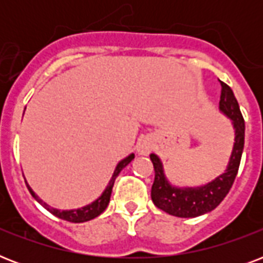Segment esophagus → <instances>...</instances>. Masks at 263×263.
Listing matches in <instances>:
<instances>
[{
  "label": "esophagus",
  "instance_id": "obj_1",
  "mask_svg": "<svg viewBox=\"0 0 263 263\" xmlns=\"http://www.w3.org/2000/svg\"><path fill=\"white\" fill-rule=\"evenodd\" d=\"M136 150H138V153H139L140 156H147V154H150V152L153 150L152 139H150V138H142V139L138 142Z\"/></svg>",
  "mask_w": 263,
  "mask_h": 263
}]
</instances>
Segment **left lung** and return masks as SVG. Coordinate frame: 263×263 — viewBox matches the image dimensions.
<instances>
[{
    "label": "left lung",
    "mask_w": 263,
    "mask_h": 263,
    "mask_svg": "<svg viewBox=\"0 0 263 263\" xmlns=\"http://www.w3.org/2000/svg\"><path fill=\"white\" fill-rule=\"evenodd\" d=\"M220 110L232 120L235 128V144L228 168L225 173L213 180L212 183L198 188L173 187L165 177L160 158L156 154H150V160L154 165L156 173L152 187V199L157 208L171 216L188 218L212 212L213 209H216L224 200L232 187L245 147V119L241 116L240 107L232 88L224 82H221Z\"/></svg>",
    "instance_id": "left-lung-1"
}]
</instances>
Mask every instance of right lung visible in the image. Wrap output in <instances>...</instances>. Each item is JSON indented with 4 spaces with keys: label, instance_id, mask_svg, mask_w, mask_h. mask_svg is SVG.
Returning a JSON list of instances; mask_svg holds the SVG:
<instances>
[{
    "label": "right lung",
    "instance_id": "obj_1",
    "mask_svg": "<svg viewBox=\"0 0 263 263\" xmlns=\"http://www.w3.org/2000/svg\"><path fill=\"white\" fill-rule=\"evenodd\" d=\"M134 154H129L127 158H124L123 161H120L119 165L116 166L115 173L111 176L110 181H109V185L106 187V190L103 191V194L99 196L98 199L92 202L91 204H87V206H84L82 209H76V210H57V209L50 208L49 204H46L43 202L42 199H39L38 196L35 195V192L31 190V187L27 184V188H28V191L32 196H34L35 199L38 200L39 203L42 204L43 208L46 209L47 212H50L53 216L59 217L61 220L69 221V222H84V221H90L95 217H98L101 213L107 208V204H109V200H110V195H111V190H113V185H115V180L116 177L119 176V173L123 171L125 166H127L132 160H134Z\"/></svg>",
    "mask_w": 263,
    "mask_h": 263
}]
</instances>
